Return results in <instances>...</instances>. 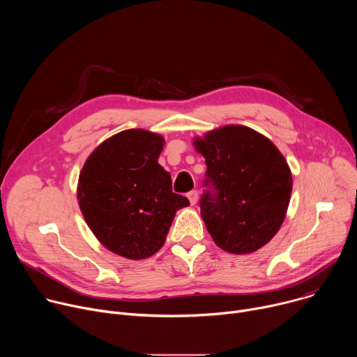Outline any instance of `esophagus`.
Returning <instances> with one entry per match:
<instances>
[{
	"label": "esophagus",
	"mask_w": 357,
	"mask_h": 357,
	"mask_svg": "<svg viewBox=\"0 0 357 357\" xmlns=\"http://www.w3.org/2000/svg\"><path fill=\"white\" fill-rule=\"evenodd\" d=\"M188 199H189V202L192 203V205H196L197 199H199V192H197V190H190V192L188 193Z\"/></svg>",
	"instance_id": "esophagus-1"
}]
</instances>
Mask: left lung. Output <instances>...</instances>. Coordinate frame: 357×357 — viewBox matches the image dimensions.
<instances>
[{
  "mask_svg": "<svg viewBox=\"0 0 357 357\" xmlns=\"http://www.w3.org/2000/svg\"><path fill=\"white\" fill-rule=\"evenodd\" d=\"M206 161L200 215L213 241L231 254L266 245L280 230L291 199L292 174L271 139L229 124L193 138Z\"/></svg>",
  "mask_w": 357,
  "mask_h": 357,
  "instance_id": "left-lung-1",
  "label": "left lung"
}]
</instances>
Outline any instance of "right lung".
<instances>
[{
    "mask_svg": "<svg viewBox=\"0 0 357 357\" xmlns=\"http://www.w3.org/2000/svg\"><path fill=\"white\" fill-rule=\"evenodd\" d=\"M162 135L142 128L101 142L86 160L77 182L82 215L107 250L130 260L155 254L165 243L176 211L189 206L172 192L160 164Z\"/></svg>",
    "mask_w": 357,
    "mask_h": 357,
    "instance_id": "right-lung-1",
    "label": "right lung"
}]
</instances>
